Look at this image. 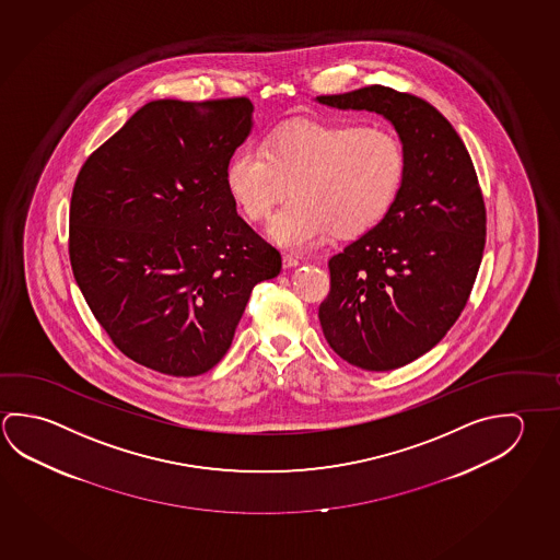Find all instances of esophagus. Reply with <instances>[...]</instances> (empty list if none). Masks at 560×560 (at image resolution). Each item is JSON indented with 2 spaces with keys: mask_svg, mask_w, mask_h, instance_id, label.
I'll use <instances>...</instances> for the list:
<instances>
[{
  "mask_svg": "<svg viewBox=\"0 0 560 560\" xmlns=\"http://www.w3.org/2000/svg\"><path fill=\"white\" fill-rule=\"evenodd\" d=\"M299 266H301V261H299V257L283 256L284 269H293V267H299Z\"/></svg>",
  "mask_w": 560,
  "mask_h": 560,
  "instance_id": "obj_1",
  "label": "esophagus"
}]
</instances>
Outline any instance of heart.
I'll use <instances>...</instances> for the list:
<instances>
[{"label": "heart", "instance_id": "obj_1", "mask_svg": "<svg viewBox=\"0 0 560 560\" xmlns=\"http://www.w3.org/2000/svg\"><path fill=\"white\" fill-rule=\"evenodd\" d=\"M407 153L392 129L352 121H293L271 131L264 148L246 145L228 161V192L249 220L271 214L279 246L304 249L336 234H365L389 214L401 192Z\"/></svg>", "mask_w": 560, "mask_h": 560}]
</instances>
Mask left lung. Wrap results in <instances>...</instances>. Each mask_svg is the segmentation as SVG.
Here are the masks:
<instances>
[{
  "instance_id": "left-lung-1",
  "label": "left lung",
  "mask_w": 560,
  "mask_h": 560,
  "mask_svg": "<svg viewBox=\"0 0 560 560\" xmlns=\"http://www.w3.org/2000/svg\"><path fill=\"white\" fill-rule=\"evenodd\" d=\"M316 102L380 114L407 153L397 202L328 261L318 308L334 352L389 372L441 342L466 306L486 244L480 185L460 136L429 102L380 84Z\"/></svg>"
}]
</instances>
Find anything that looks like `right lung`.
Listing matches in <instances>:
<instances>
[{"mask_svg": "<svg viewBox=\"0 0 560 560\" xmlns=\"http://www.w3.org/2000/svg\"><path fill=\"white\" fill-rule=\"evenodd\" d=\"M252 128L247 98L153 100L80 168L72 273L112 342L155 372L212 370L252 289L281 271L224 180Z\"/></svg>", "mask_w": 560, "mask_h": 560, "instance_id": "1", "label": "right lung"}]
</instances>
